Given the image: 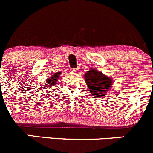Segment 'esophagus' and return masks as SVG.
I'll use <instances>...</instances> for the list:
<instances>
[{
  "instance_id": "obj_1",
  "label": "esophagus",
  "mask_w": 153,
  "mask_h": 153,
  "mask_svg": "<svg viewBox=\"0 0 153 153\" xmlns=\"http://www.w3.org/2000/svg\"><path fill=\"white\" fill-rule=\"evenodd\" d=\"M71 71V73H72V74H76V73L78 72V70L77 69H72Z\"/></svg>"
}]
</instances>
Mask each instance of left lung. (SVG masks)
I'll return each mask as SVG.
<instances>
[{
  "mask_svg": "<svg viewBox=\"0 0 153 153\" xmlns=\"http://www.w3.org/2000/svg\"><path fill=\"white\" fill-rule=\"evenodd\" d=\"M84 78L91 96L97 98L107 96V93L110 92V89L113 85V80L111 76L105 75L95 68H90L89 71L84 74Z\"/></svg>",
  "mask_w": 153,
  "mask_h": 153,
  "instance_id": "obj_1",
  "label": "left lung"
}]
</instances>
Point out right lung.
<instances>
[{
	"mask_svg": "<svg viewBox=\"0 0 153 153\" xmlns=\"http://www.w3.org/2000/svg\"><path fill=\"white\" fill-rule=\"evenodd\" d=\"M61 74H62V72L55 73L53 75L51 76V77L47 78L46 80V83H45L44 88H46V87H47V88L48 87L51 88V87L54 86V85H56V84L57 83V81L59 80V76H60Z\"/></svg>",
	"mask_w": 153,
	"mask_h": 153,
	"instance_id": "obj_1",
	"label": "right lung"
}]
</instances>
